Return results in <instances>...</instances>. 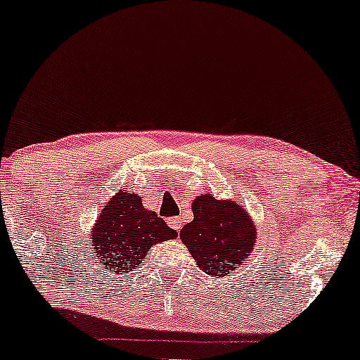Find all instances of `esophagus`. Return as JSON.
<instances>
[{"mask_svg":"<svg viewBox=\"0 0 360 360\" xmlns=\"http://www.w3.org/2000/svg\"><path fill=\"white\" fill-rule=\"evenodd\" d=\"M167 223H169L170 228H174V229H176V231L181 229V221H180V218H170L169 221H167Z\"/></svg>","mask_w":360,"mask_h":360,"instance_id":"esophagus-1","label":"esophagus"}]
</instances>
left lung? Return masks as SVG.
I'll use <instances>...</instances> for the list:
<instances>
[{
	"instance_id": "obj_1",
	"label": "left lung",
	"mask_w": 360,
	"mask_h": 360,
	"mask_svg": "<svg viewBox=\"0 0 360 360\" xmlns=\"http://www.w3.org/2000/svg\"><path fill=\"white\" fill-rule=\"evenodd\" d=\"M193 221L180 231L196 265L206 274L223 277L249 257L255 228L244 208L233 201L205 195L193 200Z\"/></svg>"
}]
</instances>
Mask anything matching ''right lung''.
I'll return each mask as SVG.
<instances>
[{
	"label": "right lung",
	"instance_id": "right-lung-1",
	"mask_svg": "<svg viewBox=\"0 0 360 360\" xmlns=\"http://www.w3.org/2000/svg\"><path fill=\"white\" fill-rule=\"evenodd\" d=\"M176 234L155 211L142 206L139 195L120 191L108 201L91 231L93 259L106 272L127 274L141 264L150 245L175 239Z\"/></svg>",
	"mask_w": 360,
	"mask_h": 360
}]
</instances>
